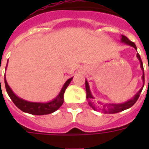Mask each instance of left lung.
Instances as JSON below:
<instances>
[{"label":"left lung","mask_w":149,"mask_h":149,"mask_svg":"<svg viewBox=\"0 0 149 149\" xmlns=\"http://www.w3.org/2000/svg\"><path fill=\"white\" fill-rule=\"evenodd\" d=\"M121 41H122V42H125L126 44H128V45H132L133 47L137 49V47L135 44H134L133 42H132L131 40H129L128 38L125 36H122L121 37ZM137 56H138V58L139 59L140 61V63H141V67L142 69V70L144 71V68H143V64H142V61L141 59V57H140V55L139 53L137 54ZM142 79H143V81L145 83V75L143 73V76H142ZM149 81V79H148ZM85 84H86V100H88V103L90 104V106L92 107L93 109L94 110H97V107H95V105L93 104V99L94 98L93 97V96L91 94V91H90V87H89V85H88V83L87 81L86 80L85 82ZM142 89L141 88L140 91L138 92V93L135 94L134 97L132 98V100H130L128 101L125 102L124 104H100L99 105V109L100 110L102 113H119L120 111H123L126 110V109H128L130 108L131 107H132L134 105L136 101L138 100L139 99V96L141 94V91H142Z\"/></svg>","instance_id":"obj_1"}]
</instances>
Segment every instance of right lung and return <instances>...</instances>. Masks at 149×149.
<instances>
[{
	"mask_svg": "<svg viewBox=\"0 0 149 149\" xmlns=\"http://www.w3.org/2000/svg\"><path fill=\"white\" fill-rule=\"evenodd\" d=\"M72 79V78H70L65 82L64 84L62 91L58 95V97L54 99L52 101H50L49 103H33V102H29L21 98L17 97L15 93H13L12 91L10 90V86H8V83L6 81L5 76H4V84H5V88L7 91L8 96L10 97L13 103L21 110V111L26 112V113L34 114V115H44V114H49V113H53L54 111H57L63 104L64 101V93H65V89L67 88L69 84Z\"/></svg>",
	"mask_w": 149,
	"mask_h": 149,
	"instance_id": "add662e5",
	"label": "right lung"
}]
</instances>
